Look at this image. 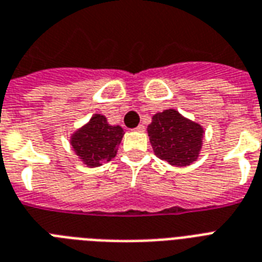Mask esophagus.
<instances>
[{
	"label": "esophagus",
	"mask_w": 262,
	"mask_h": 262,
	"mask_svg": "<svg viewBox=\"0 0 262 262\" xmlns=\"http://www.w3.org/2000/svg\"><path fill=\"white\" fill-rule=\"evenodd\" d=\"M135 130L136 132H144V130H145V126H144V125H139V126L136 127Z\"/></svg>",
	"instance_id": "34e87169"
}]
</instances>
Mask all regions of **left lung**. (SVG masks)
<instances>
[{"label":"left lung","mask_w":262,"mask_h":262,"mask_svg":"<svg viewBox=\"0 0 262 262\" xmlns=\"http://www.w3.org/2000/svg\"><path fill=\"white\" fill-rule=\"evenodd\" d=\"M148 136L158 158L171 166H189L199 158L204 130L199 123L185 118L174 108L152 117Z\"/></svg>","instance_id":"8db88e82"}]
</instances>
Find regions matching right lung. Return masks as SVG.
Wrapping results in <instances>:
<instances>
[{
	"mask_svg": "<svg viewBox=\"0 0 262 262\" xmlns=\"http://www.w3.org/2000/svg\"><path fill=\"white\" fill-rule=\"evenodd\" d=\"M122 136V127L111 126L104 115L95 114L87 125L72 135L71 144L88 167H99L115 158Z\"/></svg>",
	"mask_w": 262,
	"mask_h": 262,
	"instance_id": "1",
	"label": "right lung"
}]
</instances>
